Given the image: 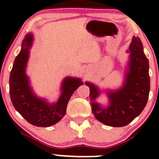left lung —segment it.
Here are the masks:
<instances>
[{"mask_svg":"<svg viewBox=\"0 0 159 159\" xmlns=\"http://www.w3.org/2000/svg\"><path fill=\"white\" fill-rule=\"evenodd\" d=\"M128 67L123 87L115 91H108L109 104L102 107L96 102L100 89L90 82L92 111L98 121L111 127H123L137 118L147 105L150 91L149 60L145 56L140 39L133 36L129 46Z\"/></svg>","mask_w":159,"mask_h":159,"instance_id":"obj_1","label":"left lung"}]
</instances>
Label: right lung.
<instances>
[{
    "instance_id": "right-lung-1",
    "label": "right lung",
    "mask_w": 159,
    "mask_h": 159,
    "mask_svg": "<svg viewBox=\"0 0 159 159\" xmlns=\"http://www.w3.org/2000/svg\"><path fill=\"white\" fill-rule=\"evenodd\" d=\"M33 41V35L27 34L22 42V48L10 72V96L12 105L28 123L37 127H50L63 118L67 103L72 93L84 83L80 78L67 77L62 82L61 95L58 101L49 103L34 93L26 75V66Z\"/></svg>"
}]
</instances>
